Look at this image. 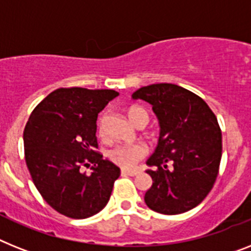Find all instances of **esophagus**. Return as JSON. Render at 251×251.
Returning <instances> with one entry per match:
<instances>
[{"instance_id":"obj_1","label":"esophagus","mask_w":251,"mask_h":251,"mask_svg":"<svg viewBox=\"0 0 251 251\" xmlns=\"http://www.w3.org/2000/svg\"><path fill=\"white\" fill-rule=\"evenodd\" d=\"M122 176H137L138 175V171L137 169H122L121 171Z\"/></svg>"}]
</instances>
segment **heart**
<instances>
[{
    "label": "heart",
    "instance_id": "1",
    "mask_svg": "<svg viewBox=\"0 0 251 251\" xmlns=\"http://www.w3.org/2000/svg\"><path fill=\"white\" fill-rule=\"evenodd\" d=\"M128 118L134 126L142 119H146V121L149 119L148 113L142 107L138 106H132L128 109ZM100 133H102V126H100ZM146 152H148V149L142 144L118 145L107 151V158L119 167L132 168L144 158Z\"/></svg>",
    "mask_w": 251,
    "mask_h": 251
}]
</instances>
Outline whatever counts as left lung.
I'll use <instances>...</instances> for the list:
<instances>
[{
	"label": "left lung",
	"instance_id": "left-lung-1",
	"mask_svg": "<svg viewBox=\"0 0 251 251\" xmlns=\"http://www.w3.org/2000/svg\"><path fill=\"white\" fill-rule=\"evenodd\" d=\"M133 100L152 106L160 126L158 146L146 164L152 185L145 202L161 214H181L206 198L218 176L222 133L201 97L172 83L141 87Z\"/></svg>",
	"mask_w": 251,
	"mask_h": 251
}]
</instances>
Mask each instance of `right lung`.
<instances>
[{
	"instance_id": "obj_1",
	"label": "right lung",
	"mask_w": 251,
	"mask_h": 251,
	"mask_svg": "<svg viewBox=\"0 0 251 251\" xmlns=\"http://www.w3.org/2000/svg\"><path fill=\"white\" fill-rule=\"evenodd\" d=\"M119 93L114 90L59 88L32 111L24 129L25 161L33 183L60 214L83 219L101 212L121 169L97 149V117ZM92 164L93 172H80Z\"/></svg>"
}]
</instances>
